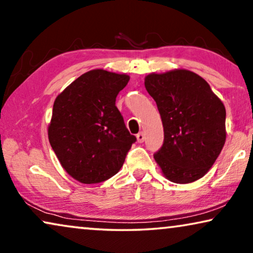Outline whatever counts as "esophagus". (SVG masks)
Segmentation results:
<instances>
[{
  "label": "esophagus",
  "mask_w": 253,
  "mask_h": 253,
  "mask_svg": "<svg viewBox=\"0 0 253 253\" xmlns=\"http://www.w3.org/2000/svg\"><path fill=\"white\" fill-rule=\"evenodd\" d=\"M136 138H137L138 143H142V142L144 141V134L141 131V133H138V134L136 135Z\"/></svg>",
  "instance_id": "1"
}]
</instances>
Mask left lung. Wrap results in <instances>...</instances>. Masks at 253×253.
<instances>
[{
  "label": "left lung",
  "instance_id": "left-lung-1",
  "mask_svg": "<svg viewBox=\"0 0 253 253\" xmlns=\"http://www.w3.org/2000/svg\"><path fill=\"white\" fill-rule=\"evenodd\" d=\"M145 89L156 101L164 143L154 158L164 176L191 183L209 172L226 142V109L210 84L184 69L148 74Z\"/></svg>",
  "mask_w": 253,
  "mask_h": 253
}]
</instances>
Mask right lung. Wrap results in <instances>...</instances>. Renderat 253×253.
<instances>
[{
  "label": "right lung",
  "instance_id": "right-lung-1",
  "mask_svg": "<svg viewBox=\"0 0 253 253\" xmlns=\"http://www.w3.org/2000/svg\"><path fill=\"white\" fill-rule=\"evenodd\" d=\"M128 81L127 74L91 70L55 99L49 142L63 169L81 183H98L118 173L136 141L116 106Z\"/></svg>",
  "mask_w": 253,
  "mask_h": 253
}]
</instances>
